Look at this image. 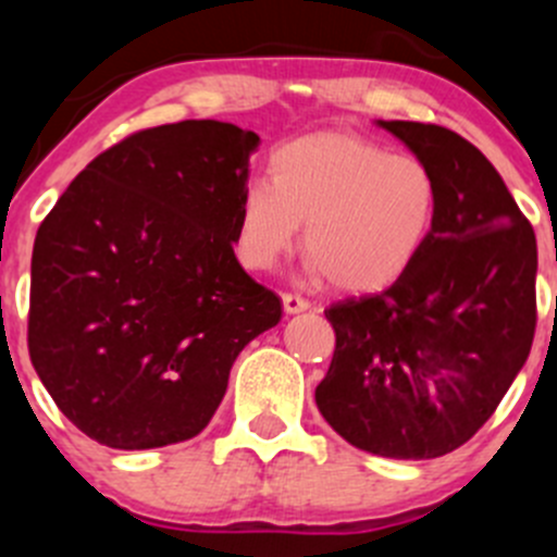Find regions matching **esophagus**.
I'll list each match as a JSON object with an SVG mask.
<instances>
[{
	"label": "esophagus",
	"instance_id": "esophagus-1",
	"mask_svg": "<svg viewBox=\"0 0 557 557\" xmlns=\"http://www.w3.org/2000/svg\"><path fill=\"white\" fill-rule=\"evenodd\" d=\"M283 307L288 314H299V312L310 310V301L301 299L299 294H283Z\"/></svg>",
	"mask_w": 557,
	"mask_h": 557
}]
</instances>
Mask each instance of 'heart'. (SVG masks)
I'll return each mask as SVG.
<instances>
[{
  "mask_svg": "<svg viewBox=\"0 0 557 557\" xmlns=\"http://www.w3.org/2000/svg\"><path fill=\"white\" fill-rule=\"evenodd\" d=\"M440 180L425 161L391 153L350 132H314L280 145L269 180L239 196L234 252L267 272L299 239L312 272L334 288L363 294L401 277L434 234Z\"/></svg>",
  "mask_w": 557,
  "mask_h": 557,
  "instance_id": "heart-1",
  "label": "heart"
}]
</instances>
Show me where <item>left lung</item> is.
<instances>
[{"label": "left lung", "mask_w": 557, "mask_h": 557, "mask_svg": "<svg viewBox=\"0 0 557 557\" xmlns=\"http://www.w3.org/2000/svg\"><path fill=\"white\" fill-rule=\"evenodd\" d=\"M377 126L436 174L440 218L391 288L325 310L336 347L314 401L358 450L440 458L485 425L531 352L536 234L469 139L434 123Z\"/></svg>", "instance_id": "obj_1"}]
</instances>
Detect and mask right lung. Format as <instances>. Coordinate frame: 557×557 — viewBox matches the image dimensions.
Instances as JSON below:
<instances>
[{
  "label": "right lung",
  "mask_w": 557,
  "mask_h": 557,
  "mask_svg": "<svg viewBox=\"0 0 557 557\" xmlns=\"http://www.w3.org/2000/svg\"><path fill=\"white\" fill-rule=\"evenodd\" d=\"M258 134L145 128L61 194L32 252L29 356L55 407L115 450L205 431L243 347L283 305L234 256Z\"/></svg>",
  "instance_id": "1"
}]
</instances>
